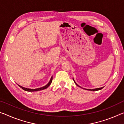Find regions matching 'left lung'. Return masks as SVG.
<instances>
[{"label": "left lung", "mask_w": 124, "mask_h": 124, "mask_svg": "<svg viewBox=\"0 0 124 124\" xmlns=\"http://www.w3.org/2000/svg\"><path fill=\"white\" fill-rule=\"evenodd\" d=\"M73 80H74V83H75V84H76L78 86V87H80V88H82L81 87H80V86L79 85H78L76 83V82H75V80H74V79L73 78ZM103 87H101V88H95V89H85V88H83V89H85V90H90V91H97V90H101V89H103Z\"/></svg>", "instance_id": "8db88e82"}]
</instances>
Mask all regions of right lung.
I'll return each instance as SVG.
<instances>
[{"label":"right lung","instance_id":"obj_1","mask_svg":"<svg viewBox=\"0 0 124 124\" xmlns=\"http://www.w3.org/2000/svg\"><path fill=\"white\" fill-rule=\"evenodd\" d=\"M52 77L51 78V79L50 81H49L48 83L46 84V85L44 86V87H41V88H36V89H30V88H25V87H23L22 86L18 85L20 87L22 88L23 90H25V91H27V92H37V91H39V90H44L46 89V88H47L52 83Z\"/></svg>","mask_w":124,"mask_h":124}]
</instances>
